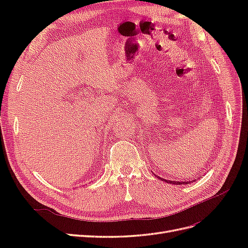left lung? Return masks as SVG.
Returning a JSON list of instances; mask_svg holds the SVG:
<instances>
[{"label": "left lung", "instance_id": "1", "mask_svg": "<svg viewBox=\"0 0 248 248\" xmlns=\"http://www.w3.org/2000/svg\"><path fill=\"white\" fill-rule=\"evenodd\" d=\"M159 178V177H158ZM160 180H162V181H164V182H167V183H170V184H176V185H182V184H188V183H190V182H192V181H170V180H166V179H162V178H159ZM194 181H196V180H194Z\"/></svg>", "mask_w": 248, "mask_h": 248}]
</instances>
